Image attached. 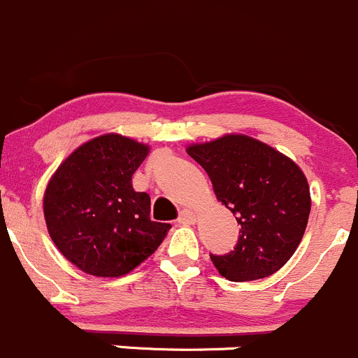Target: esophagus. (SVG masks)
Returning a JSON list of instances; mask_svg holds the SVG:
<instances>
[{
    "label": "esophagus",
    "mask_w": 358,
    "mask_h": 358,
    "mask_svg": "<svg viewBox=\"0 0 358 358\" xmlns=\"http://www.w3.org/2000/svg\"><path fill=\"white\" fill-rule=\"evenodd\" d=\"M194 221H196V215H194V212L187 210V208L180 210L178 222H180V224H194Z\"/></svg>",
    "instance_id": "esophagus-1"
}]
</instances>
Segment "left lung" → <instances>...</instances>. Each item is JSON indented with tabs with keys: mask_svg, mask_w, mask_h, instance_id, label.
Here are the masks:
<instances>
[{
	"mask_svg": "<svg viewBox=\"0 0 358 358\" xmlns=\"http://www.w3.org/2000/svg\"><path fill=\"white\" fill-rule=\"evenodd\" d=\"M203 167L219 201L240 224L238 242L224 256L210 254L219 273L231 282L266 278L298 249L311 208L303 171L280 151L242 134H229L187 148Z\"/></svg>",
	"mask_w": 358,
	"mask_h": 358,
	"instance_id": "8db88e82",
	"label": "left lung"
}]
</instances>
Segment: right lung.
<instances>
[{
  "mask_svg": "<svg viewBox=\"0 0 358 358\" xmlns=\"http://www.w3.org/2000/svg\"><path fill=\"white\" fill-rule=\"evenodd\" d=\"M150 146L106 134L81 144L52 176L43 198L48 233L67 261L94 277L139 266L172 228L151 221V198L132 187Z\"/></svg>",
  "mask_w": 358,
  "mask_h": 358,
  "instance_id": "obj_1",
  "label": "right lung"
}]
</instances>
